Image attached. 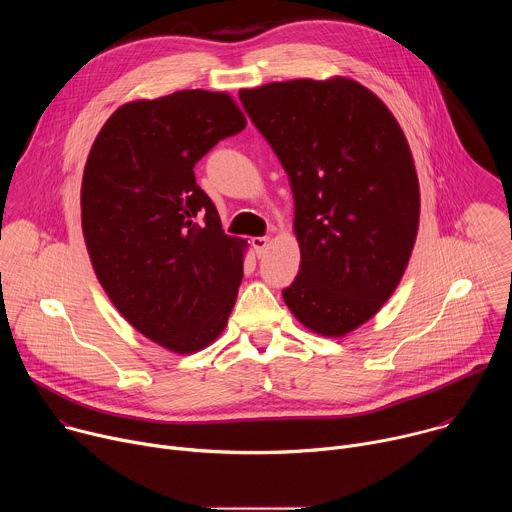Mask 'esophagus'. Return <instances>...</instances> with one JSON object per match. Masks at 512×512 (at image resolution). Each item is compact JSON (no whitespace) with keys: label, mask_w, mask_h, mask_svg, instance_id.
Instances as JSON below:
<instances>
[{"label":"esophagus","mask_w":512,"mask_h":512,"mask_svg":"<svg viewBox=\"0 0 512 512\" xmlns=\"http://www.w3.org/2000/svg\"><path fill=\"white\" fill-rule=\"evenodd\" d=\"M251 245L255 249V255L261 257V255H265V251L269 247V237H255V239H251Z\"/></svg>","instance_id":"34e87169"}]
</instances>
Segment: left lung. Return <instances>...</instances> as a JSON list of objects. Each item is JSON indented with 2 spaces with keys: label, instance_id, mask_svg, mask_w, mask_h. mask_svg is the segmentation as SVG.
I'll return each instance as SVG.
<instances>
[{
  "label": "left lung",
  "instance_id": "obj_1",
  "mask_svg": "<svg viewBox=\"0 0 512 512\" xmlns=\"http://www.w3.org/2000/svg\"><path fill=\"white\" fill-rule=\"evenodd\" d=\"M294 192L300 271L283 300L306 328L344 336L391 298L419 227L409 143L356 81L296 79L239 91Z\"/></svg>",
  "mask_w": 512,
  "mask_h": 512
}]
</instances>
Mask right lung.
<instances>
[{"label": "right lung", "instance_id": "obj_1", "mask_svg": "<svg viewBox=\"0 0 512 512\" xmlns=\"http://www.w3.org/2000/svg\"><path fill=\"white\" fill-rule=\"evenodd\" d=\"M231 95L202 89L119 107L99 131L81 188L93 269L119 314L190 354L227 326L247 243L223 231L194 166L243 131Z\"/></svg>", "mask_w": 512, "mask_h": 512}]
</instances>
